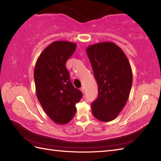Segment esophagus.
Listing matches in <instances>:
<instances>
[{
    "mask_svg": "<svg viewBox=\"0 0 161 161\" xmlns=\"http://www.w3.org/2000/svg\"><path fill=\"white\" fill-rule=\"evenodd\" d=\"M80 90H81V93H82L84 94V87H81Z\"/></svg>",
    "mask_w": 161,
    "mask_h": 161,
    "instance_id": "obj_1",
    "label": "esophagus"
}]
</instances>
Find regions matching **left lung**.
I'll use <instances>...</instances> for the list:
<instances>
[{
	"mask_svg": "<svg viewBox=\"0 0 161 161\" xmlns=\"http://www.w3.org/2000/svg\"><path fill=\"white\" fill-rule=\"evenodd\" d=\"M86 53L98 86L97 99L91 104L92 113L100 121H112L129 99L133 81L131 65L123 50L113 42L88 46Z\"/></svg>",
	"mask_w": 161,
	"mask_h": 161,
	"instance_id": "obj_1",
	"label": "left lung"
}]
</instances>
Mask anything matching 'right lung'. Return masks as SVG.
Segmentation results:
<instances>
[{
    "label": "right lung",
    "instance_id": "obj_1",
    "mask_svg": "<svg viewBox=\"0 0 161 161\" xmlns=\"http://www.w3.org/2000/svg\"><path fill=\"white\" fill-rule=\"evenodd\" d=\"M76 47L67 41L53 42L40 54L34 71L36 97L48 117L59 125L71 120L82 97L72 84L66 68Z\"/></svg>",
    "mask_w": 161,
    "mask_h": 161
}]
</instances>
